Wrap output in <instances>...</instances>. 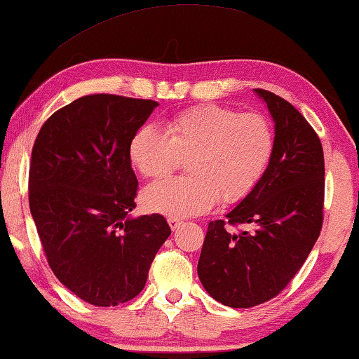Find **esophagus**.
<instances>
[{
    "label": "esophagus",
    "instance_id": "obj_1",
    "mask_svg": "<svg viewBox=\"0 0 359 359\" xmlns=\"http://www.w3.org/2000/svg\"><path fill=\"white\" fill-rule=\"evenodd\" d=\"M168 224H170L171 229L176 231L181 224H183V221L178 219V217H168Z\"/></svg>",
    "mask_w": 359,
    "mask_h": 359
}]
</instances>
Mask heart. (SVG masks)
<instances>
[{
  "label": "heart",
  "instance_id": "b5f03b06",
  "mask_svg": "<svg viewBox=\"0 0 359 359\" xmlns=\"http://www.w3.org/2000/svg\"><path fill=\"white\" fill-rule=\"evenodd\" d=\"M276 150L272 123L260 114L229 107L198 105L166 120L165 132L142 125L128 143V160L140 175L161 178L189 156V176L147 186L142 201L148 211L170 217L206 212L217 199L236 204L249 196L267 171Z\"/></svg>",
  "mask_w": 359,
  "mask_h": 359
}]
</instances>
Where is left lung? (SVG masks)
I'll list each match as a JSON object with an SVG mask.
<instances>
[{
    "mask_svg": "<svg viewBox=\"0 0 359 359\" xmlns=\"http://www.w3.org/2000/svg\"><path fill=\"white\" fill-rule=\"evenodd\" d=\"M271 111L276 150L262 180L248 198L211 221L198 276L214 300L249 309L288 285L313 249L323 224L325 160L318 135L282 97L254 88Z\"/></svg>",
    "mask_w": 359,
    "mask_h": 359,
    "instance_id": "obj_1",
    "label": "left lung"
}]
</instances>
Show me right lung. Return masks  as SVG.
Wrapping results in <instances>:
<instances>
[{
  "mask_svg": "<svg viewBox=\"0 0 359 359\" xmlns=\"http://www.w3.org/2000/svg\"><path fill=\"white\" fill-rule=\"evenodd\" d=\"M155 107L122 95L81 97L46 120L32 147L29 208L48 264L90 305L135 299L171 234L161 214L130 216L138 180L128 143Z\"/></svg>",
  "mask_w": 359,
  "mask_h": 359,
  "instance_id": "obj_1",
  "label": "right lung"
}]
</instances>
